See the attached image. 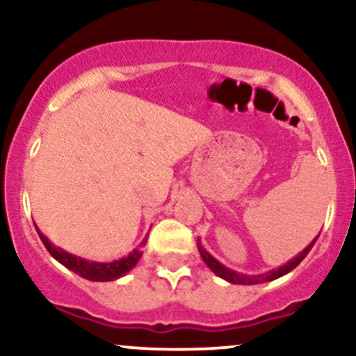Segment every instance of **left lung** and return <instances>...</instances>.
Masks as SVG:
<instances>
[{"mask_svg":"<svg viewBox=\"0 0 356 356\" xmlns=\"http://www.w3.org/2000/svg\"><path fill=\"white\" fill-rule=\"evenodd\" d=\"M318 236H319V235H318ZM318 236H316L314 240H312L311 243L307 245V247L304 248L302 252L299 253V255H296L294 259L289 260L287 264L280 265V267L273 268V270H268V272H265V273H259V275H248V273L235 272V270H232V268L225 267V265L220 264V261H218L216 259H214L213 255H211L208 250L202 247L201 241H199V240H197V250H199V253H201V257H202V260H204V264L208 265L211 270L216 273L218 277H221V279H225L226 282H229V284H240V286H255V284L270 282V280L279 279V277L286 275V273L294 270V268L298 267L300 261L306 259V255L311 252V248L314 247V243H316V240H318Z\"/></svg>","mask_w":356,"mask_h":356,"instance_id":"8db88e82","label":"left lung"}]
</instances>
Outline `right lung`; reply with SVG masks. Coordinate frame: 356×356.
I'll list each match as a JSON object with an SVG mask.
<instances>
[{"instance_id": "obj_1", "label": "right lung", "mask_w": 356, "mask_h": 356, "mask_svg": "<svg viewBox=\"0 0 356 356\" xmlns=\"http://www.w3.org/2000/svg\"><path fill=\"white\" fill-rule=\"evenodd\" d=\"M37 228V226H35ZM38 236H40L42 243L45 245V248L49 250L50 255L56 259L58 264H62L64 267H67L69 270H72L77 275H81L83 279L92 280V282H111V280L120 279L123 277L124 273H128L131 268L138 264L140 257H142V250L135 248L134 252H130V255L123 257L120 260H113V261H92V260H86L83 257L72 255V253L65 252L60 247H56L52 241L47 238L44 233H40V229L37 228Z\"/></svg>"}]
</instances>
